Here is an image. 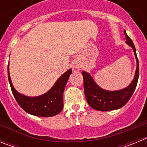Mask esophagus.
<instances>
[{"instance_id":"1","label":"esophagus","mask_w":147,"mask_h":147,"mask_svg":"<svg viewBox=\"0 0 147 147\" xmlns=\"http://www.w3.org/2000/svg\"><path fill=\"white\" fill-rule=\"evenodd\" d=\"M74 68L75 69H79V67H78V65H74Z\"/></svg>"}]
</instances>
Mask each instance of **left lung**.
Wrapping results in <instances>:
<instances>
[{
	"label": "left lung",
	"mask_w": 147,
	"mask_h": 147,
	"mask_svg": "<svg viewBox=\"0 0 147 147\" xmlns=\"http://www.w3.org/2000/svg\"><path fill=\"white\" fill-rule=\"evenodd\" d=\"M124 32L127 40L126 43L133 50L137 63L134 78L128 86L118 90H107L98 86L89 73L82 71L84 80V91L87 102L92 108L98 111L118 110L124 106L131 98L137 86L139 76V64L136 50L132 40L128 37L125 30Z\"/></svg>",
	"instance_id": "obj_1"
}]
</instances>
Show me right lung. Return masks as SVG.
Instances as JSON below:
<instances>
[{
  "label": "right lung",
  "mask_w": 147,
  "mask_h": 147,
  "mask_svg": "<svg viewBox=\"0 0 147 147\" xmlns=\"http://www.w3.org/2000/svg\"><path fill=\"white\" fill-rule=\"evenodd\" d=\"M72 69L70 68L58 79L52 88L38 96H27L15 90L11 82L8 66V79L11 91L18 105L24 111L39 117H51L57 115L63 109V93Z\"/></svg>",
  "instance_id": "right-lung-1"
}]
</instances>
